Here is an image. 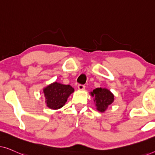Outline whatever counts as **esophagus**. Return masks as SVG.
<instances>
[{
    "mask_svg": "<svg viewBox=\"0 0 155 155\" xmlns=\"http://www.w3.org/2000/svg\"><path fill=\"white\" fill-rule=\"evenodd\" d=\"M78 89H79L80 90H83L85 88V85H84V84H78Z\"/></svg>",
    "mask_w": 155,
    "mask_h": 155,
    "instance_id": "esophagus-1",
    "label": "esophagus"
}]
</instances>
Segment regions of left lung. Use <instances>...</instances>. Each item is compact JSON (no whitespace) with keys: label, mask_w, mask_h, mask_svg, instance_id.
<instances>
[{"label":"left lung","mask_w":155,"mask_h":155,"mask_svg":"<svg viewBox=\"0 0 155 155\" xmlns=\"http://www.w3.org/2000/svg\"><path fill=\"white\" fill-rule=\"evenodd\" d=\"M92 95L94 97L97 109L99 111L104 112L114 101V96L109 90L105 88H97L93 90Z\"/></svg>","instance_id":"obj_1"}]
</instances>
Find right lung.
<instances>
[{
    "label": "right lung",
    "instance_id": "add662e5",
    "mask_svg": "<svg viewBox=\"0 0 155 155\" xmlns=\"http://www.w3.org/2000/svg\"><path fill=\"white\" fill-rule=\"evenodd\" d=\"M74 92V89L69 84H62L54 82L44 89L47 107L51 109H58L63 107L68 97Z\"/></svg>",
    "mask_w": 155,
    "mask_h": 155
}]
</instances>
